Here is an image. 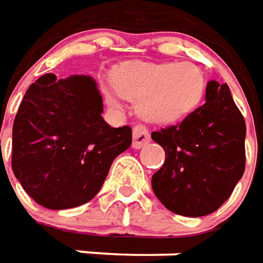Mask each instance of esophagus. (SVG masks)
<instances>
[{
  "instance_id": "34e87169",
  "label": "esophagus",
  "mask_w": 263,
  "mask_h": 263,
  "mask_svg": "<svg viewBox=\"0 0 263 263\" xmlns=\"http://www.w3.org/2000/svg\"><path fill=\"white\" fill-rule=\"evenodd\" d=\"M149 141V132H148V129L144 125H137L134 128V142H132V148L134 149H141Z\"/></svg>"
}]
</instances>
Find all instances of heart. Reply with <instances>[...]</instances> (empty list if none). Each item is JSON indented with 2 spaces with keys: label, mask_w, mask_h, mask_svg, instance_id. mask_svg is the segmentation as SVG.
Segmentation results:
<instances>
[{
  "label": "heart",
  "mask_w": 263,
  "mask_h": 263,
  "mask_svg": "<svg viewBox=\"0 0 263 263\" xmlns=\"http://www.w3.org/2000/svg\"><path fill=\"white\" fill-rule=\"evenodd\" d=\"M117 92L137 101L141 117L155 124H174L194 112L203 98L205 78L191 62H137L115 71ZM106 102L118 106L117 98L105 92Z\"/></svg>",
  "instance_id": "heart-1"
}]
</instances>
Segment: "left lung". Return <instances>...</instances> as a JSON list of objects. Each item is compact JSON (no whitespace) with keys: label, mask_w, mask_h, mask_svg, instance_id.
Listing matches in <instances>:
<instances>
[{"label":"left lung","mask_w":263,"mask_h":263,"mask_svg":"<svg viewBox=\"0 0 263 263\" xmlns=\"http://www.w3.org/2000/svg\"><path fill=\"white\" fill-rule=\"evenodd\" d=\"M206 102L178 125L152 132L165 151L152 189L163 206L205 216L227 201L245 171L247 125L227 84L209 81Z\"/></svg>","instance_id":"left-lung-1"}]
</instances>
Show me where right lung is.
Instances as JSON below:
<instances>
[{"label":"right lung","mask_w":263,"mask_h":263,"mask_svg":"<svg viewBox=\"0 0 263 263\" xmlns=\"http://www.w3.org/2000/svg\"><path fill=\"white\" fill-rule=\"evenodd\" d=\"M89 75L45 74L28 88L12 126V171L25 192L48 209L87 203L111 163L131 146L129 126L112 128Z\"/></svg>","instance_id":"obj_1"}]
</instances>
